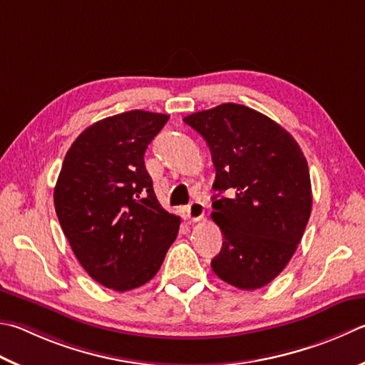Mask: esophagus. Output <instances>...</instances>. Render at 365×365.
I'll use <instances>...</instances> for the list:
<instances>
[{
  "label": "esophagus",
  "mask_w": 365,
  "mask_h": 365,
  "mask_svg": "<svg viewBox=\"0 0 365 365\" xmlns=\"http://www.w3.org/2000/svg\"><path fill=\"white\" fill-rule=\"evenodd\" d=\"M185 212H187V218L190 222H197L201 220V218L204 217V204L200 202V201H193L190 205H187V209H185Z\"/></svg>",
  "instance_id": "1"
}]
</instances>
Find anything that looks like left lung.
I'll return each instance as SVG.
<instances>
[{"label":"left lung","mask_w":365,"mask_h":365,"mask_svg":"<svg viewBox=\"0 0 365 365\" xmlns=\"http://www.w3.org/2000/svg\"><path fill=\"white\" fill-rule=\"evenodd\" d=\"M183 121L209 145L217 170L210 217L225 241L212 269L237 289L267 286L295 254L313 205L300 145L273 119L237 103Z\"/></svg>","instance_id":"left-lung-1"}]
</instances>
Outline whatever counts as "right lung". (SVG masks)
I'll return each mask as SVG.
<instances>
[{"label":"right lung","mask_w":365,"mask_h":365,"mask_svg":"<svg viewBox=\"0 0 365 365\" xmlns=\"http://www.w3.org/2000/svg\"><path fill=\"white\" fill-rule=\"evenodd\" d=\"M168 119L143 110L101 119L71 143L57 178L56 214L73 254L118 292L153 279L180 227L158 201L143 160Z\"/></svg>","instance_id":"add662e5"}]
</instances>
